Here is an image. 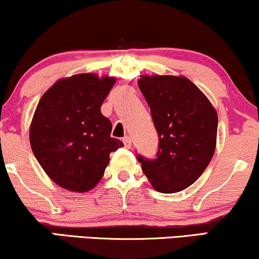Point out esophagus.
Instances as JSON below:
<instances>
[{
    "mask_svg": "<svg viewBox=\"0 0 259 259\" xmlns=\"http://www.w3.org/2000/svg\"><path fill=\"white\" fill-rule=\"evenodd\" d=\"M122 142H123V144H124V146H126V148H128V149H130L131 146H132V139H131V137H130V136L123 137Z\"/></svg>",
    "mask_w": 259,
    "mask_h": 259,
    "instance_id": "obj_1",
    "label": "esophagus"
}]
</instances>
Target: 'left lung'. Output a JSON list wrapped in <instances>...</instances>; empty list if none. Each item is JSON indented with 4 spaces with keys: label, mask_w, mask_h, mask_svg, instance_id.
<instances>
[{
    "label": "left lung",
    "mask_w": 259,
    "mask_h": 259,
    "mask_svg": "<svg viewBox=\"0 0 259 259\" xmlns=\"http://www.w3.org/2000/svg\"><path fill=\"white\" fill-rule=\"evenodd\" d=\"M139 89L151 110L158 135L155 158L137 156L155 190L183 191L211 161L218 136V114L209 100L185 76H142Z\"/></svg>",
    "instance_id": "1"
}]
</instances>
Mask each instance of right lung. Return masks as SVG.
<instances>
[{"instance_id": "obj_1", "label": "right lung", "mask_w": 259, "mask_h": 259, "mask_svg": "<svg viewBox=\"0 0 259 259\" xmlns=\"http://www.w3.org/2000/svg\"><path fill=\"white\" fill-rule=\"evenodd\" d=\"M114 78L84 73L56 81L38 103L30 128L31 148L44 171L66 190L86 192L103 177L110 152L111 122L101 113Z\"/></svg>"}]
</instances>
